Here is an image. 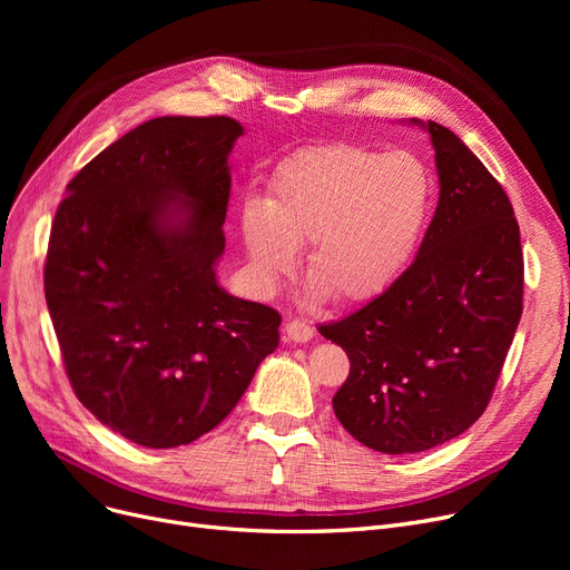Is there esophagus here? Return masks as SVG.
<instances>
[{"mask_svg": "<svg viewBox=\"0 0 570 570\" xmlns=\"http://www.w3.org/2000/svg\"><path fill=\"white\" fill-rule=\"evenodd\" d=\"M286 331V337L288 342H295V344H305L314 337V327L307 323V321H301V318H293L284 325Z\"/></svg>", "mask_w": 570, "mask_h": 570, "instance_id": "esophagus-1", "label": "esophagus"}]
</instances>
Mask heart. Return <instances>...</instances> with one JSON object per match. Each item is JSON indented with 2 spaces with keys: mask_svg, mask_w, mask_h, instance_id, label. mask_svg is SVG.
Here are the masks:
<instances>
[{
  "mask_svg": "<svg viewBox=\"0 0 570 570\" xmlns=\"http://www.w3.org/2000/svg\"><path fill=\"white\" fill-rule=\"evenodd\" d=\"M430 191L425 164L404 149H301L275 170L265 200H249L239 215L254 284L273 293L295 269V249L309 245L305 277L316 301H370L411 256Z\"/></svg>",
  "mask_w": 570,
  "mask_h": 570,
  "instance_id": "1",
  "label": "heart"
}]
</instances>
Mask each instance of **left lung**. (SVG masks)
<instances>
[{
    "mask_svg": "<svg viewBox=\"0 0 570 570\" xmlns=\"http://www.w3.org/2000/svg\"><path fill=\"white\" fill-rule=\"evenodd\" d=\"M439 203L415 261L365 307L318 325L348 355L337 421L372 451L423 453L483 415L522 316L520 226L501 185L436 122Z\"/></svg>",
    "mask_w": 570,
    "mask_h": 570,
    "instance_id": "obj_1",
    "label": "left lung"
}]
</instances>
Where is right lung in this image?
Instances as JSON below:
<instances>
[{
	"instance_id": "1",
	"label": "right lung",
	"mask_w": 570,
	"mask_h": 570,
	"mask_svg": "<svg viewBox=\"0 0 570 570\" xmlns=\"http://www.w3.org/2000/svg\"><path fill=\"white\" fill-rule=\"evenodd\" d=\"M230 117H155L67 187L46 303L85 409L145 448L215 430L279 346L282 316L217 282L230 196Z\"/></svg>"
}]
</instances>
